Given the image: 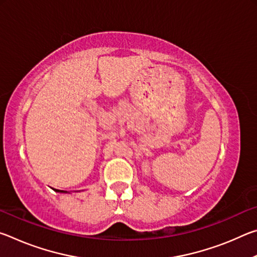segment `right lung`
<instances>
[{"instance_id":"right-lung-1","label":"right lung","mask_w":257,"mask_h":257,"mask_svg":"<svg viewBox=\"0 0 257 257\" xmlns=\"http://www.w3.org/2000/svg\"><path fill=\"white\" fill-rule=\"evenodd\" d=\"M56 193H68V191H66V190H59V189H54Z\"/></svg>"}]
</instances>
